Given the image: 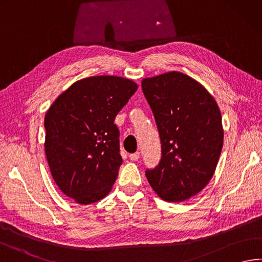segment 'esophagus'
Listing matches in <instances>:
<instances>
[{
    "mask_svg": "<svg viewBox=\"0 0 262 262\" xmlns=\"http://www.w3.org/2000/svg\"><path fill=\"white\" fill-rule=\"evenodd\" d=\"M129 157H130L131 161H138V160H139V157H140V152L139 151L133 152V154L129 155Z\"/></svg>",
    "mask_w": 262,
    "mask_h": 262,
    "instance_id": "1",
    "label": "esophagus"
}]
</instances>
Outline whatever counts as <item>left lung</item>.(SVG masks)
I'll use <instances>...</instances> for the list:
<instances>
[{
  "mask_svg": "<svg viewBox=\"0 0 262 262\" xmlns=\"http://www.w3.org/2000/svg\"><path fill=\"white\" fill-rule=\"evenodd\" d=\"M141 86L162 144L160 164L146 171L147 180L162 200H189L209 184L223 149L218 103L201 83L180 72L144 78Z\"/></svg>",
  "mask_w": 262,
  "mask_h": 262,
  "instance_id": "8db88e82",
  "label": "left lung"
}]
</instances>
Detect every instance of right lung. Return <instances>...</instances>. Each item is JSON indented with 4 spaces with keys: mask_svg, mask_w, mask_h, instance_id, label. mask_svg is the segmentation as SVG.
<instances>
[{
    "mask_svg": "<svg viewBox=\"0 0 262 262\" xmlns=\"http://www.w3.org/2000/svg\"><path fill=\"white\" fill-rule=\"evenodd\" d=\"M137 89L120 76L82 78L48 110V164L59 189L76 203H96L112 190L123 162L114 120Z\"/></svg>",
    "mask_w": 262,
    "mask_h": 262,
    "instance_id": "right-lung-1",
    "label": "right lung"
}]
</instances>
